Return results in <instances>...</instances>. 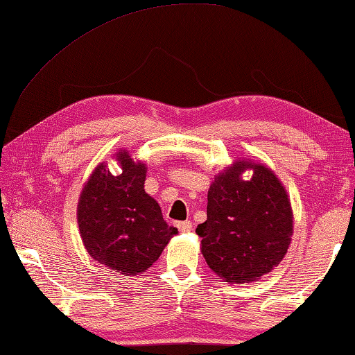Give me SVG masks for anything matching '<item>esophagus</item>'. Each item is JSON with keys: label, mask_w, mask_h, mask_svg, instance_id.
<instances>
[{"label": "esophagus", "mask_w": 355, "mask_h": 355, "mask_svg": "<svg viewBox=\"0 0 355 355\" xmlns=\"http://www.w3.org/2000/svg\"><path fill=\"white\" fill-rule=\"evenodd\" d=\"M177 227L182 230V232H189V230L193 229V223H191V221H178Z\"/></svg>", "instance_id": "obj_1"}]
</instances>
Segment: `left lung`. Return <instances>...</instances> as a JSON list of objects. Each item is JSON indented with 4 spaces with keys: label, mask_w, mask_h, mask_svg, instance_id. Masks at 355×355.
Wrapping results in <instances>:
<instances>
[{
    "label": "left lung",
    "mask_w": 355,
    "mask_h": 355,
    "mask_svg": "<svg viewBox=\"0 0 355 355\" xmlns=\"http://www.w3.org/2000/svg\"><path fill=\"white\" fill-rule=\"evenodd\" d=\"M253 168L248 182L239 178ZM202 254L227 283H250L283 261L292 235L291 202L277 175L262 164L235 162L208 189L207 221L196 229Z\"/></svg>",
    "instance_id": "obj_1"
}]
</instances>
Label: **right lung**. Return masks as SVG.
Returning <instances> with one entry per match:
<instances>
[{
	"label": "right lung",
	"mask_w": 355,
	"mask_h": 355,
	"mask_svg": "<svg viewBox=\"0 0 355 355\" xmlns=\"http://www.w3.org/2000/svg\"><path fill=\"white\" fill-rule=\"evenodd\" d=\"M116 159L120 175L101 164L83 188L78 230L93 259L123 275H137L153 266L178 230L167 226L157 202L145 193V164H136L125 150Z\"/></svg>",
	"instance_id": "obj_1"
}]
</instances>
